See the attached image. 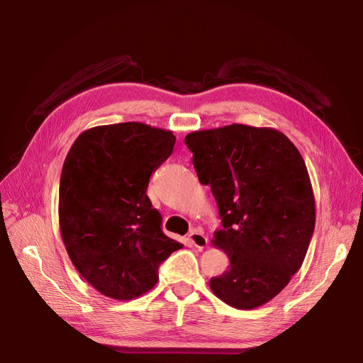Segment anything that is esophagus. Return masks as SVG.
Segmentation results:
<instances>
[{"instance_id": "1", "label": "esophagus", "mask_w": 363, "mask_h": 363, "mask_svg": "<svg viewBox=\"0 0 363 363\" xmlns=\"http://www.w3.org/2000/svg\"><path fill=\"white\" fill-rule=\"evenodd\" d=\"M189 240H191V244L199 250H204L207 247V242H208L207 238L201 232H199V230H192L191 235H189Z\"/></svg>"}]
</instances>
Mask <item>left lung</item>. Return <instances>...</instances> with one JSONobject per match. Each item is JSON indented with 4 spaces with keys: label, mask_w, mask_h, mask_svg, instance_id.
<instances>
[{
    "label": "left lung",
    "mask_w": 363,
    "mask_h": 363,
    "mask_svg": "<svg viewBox=\"0 0 363 363\" xmlns=\"http://www.w3.org/2000/svg\"><path fill=\"white\" fill-rule=\"evenodd\" d=\"M223 228L212 244L230 259L211 289L240 311L260 307L303 265L315 228V196L300 151L281 131L232 124L186 135Z\"/></svg>",
    "instance_id": "8db88e82"
}]
</instances>
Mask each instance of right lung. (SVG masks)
<instances>
[{"instance_id": "add662e5", "label": "right lung", "mask_w": 363, "mask_h": 363, "mask_svg": "<svg viewBox=\"0 0 363 363\" xmlns=\"http://www.w3.org/2000/svg\"><path fill=\"white\" fill-rule=\"evenodd\" d=\"M171 130L142 123L98 125L74 140L59 188V225L82 277L113 300L156 286L159 265L183 244L162 232L147 195L174 148Z\"/></svg>"}]
</instances>
